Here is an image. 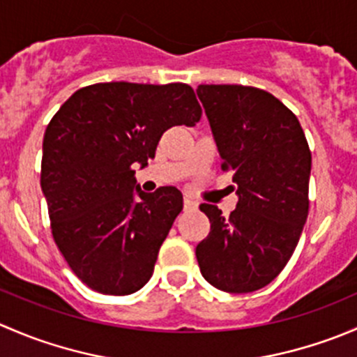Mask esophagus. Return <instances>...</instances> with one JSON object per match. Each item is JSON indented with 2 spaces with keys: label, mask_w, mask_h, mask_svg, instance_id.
Returning a JSON list of instances; mask_svg holds the SVG:
<instances>
[{
  "label": "esophagus",
  "mask_w": 357,
  "mask_h": 357,
  "mask_svg": "<svg viewBox=\"0 0 357 357\" xmlns=\"http://www.w3.org/2000/svg\"><path fill=\"white\" fill-rule=\"evenodd\" d=\"M195 208H197V202L186 197V199H185V211H195Z\"/></svg>",
  "instance_id": "obj_1"
}]
</instances>
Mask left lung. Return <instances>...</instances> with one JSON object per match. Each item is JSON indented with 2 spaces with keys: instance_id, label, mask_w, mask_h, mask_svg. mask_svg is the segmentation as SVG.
I'll use <instances>...</instances> for the list:
<instances>
[{
  "instance_id": "1",
  "label": "left lung",
  "mask_w": 357,
  "mask_h": 357,
  "mask_svg": "<svg viewBox=\"0 0 357 357\" xmlns=\"http://www.w3.org/2000/svg\"><path fill=\"white\" fill-rule=\"evenodd\" d=\"M238 204L226 218L202 204L211 231L197 245L202 276L215 289L248 294L269 285L290 261L309 212L311 150L301 122L264 89H197Z\"/></svg>"
}]
</instances>
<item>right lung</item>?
<instances>
[{
  "label": "right lung",
  "mask_w": 357,
  "mask_h": 357,
  "mask_svg": "<svg viewBox=\"0 0 357 357\" xmlns=\"http://www.w3.org/2000/svg\"><path fill=\"white\" fill-rule=\"evenodd\" d=\"M200 117L192 86L124 81L77 89L53 115L43 139L41 188L53 240L91 290L129 295L150 280L183 195L174 186L142 192L135 164L145 167L155 157L169 128L195 126Z\"/></svg>",
  "instance_id": "add662e5"
}]
</instances>
